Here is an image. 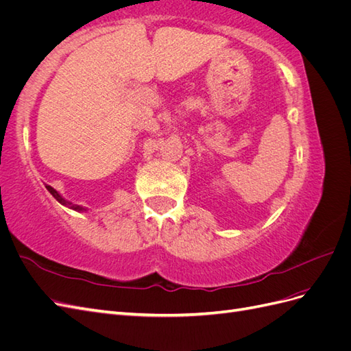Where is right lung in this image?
Masks as SVG:
<instances>
[{
  "label": "right lung",
  "mask_w": 351,
  "mask_h": 351,
  "mask_svg": "<svg viewBox=\"0 0 351 351\" xmlns=\"http://www.w3.org/2000/svg\"><path fill=\"white\" fill-rule=\"evenodd\" d=\"M47 187V190H48V192L52 195V196H54L58 202H60V204L61 205H66V206H70V208H73V209H76V210H86V209H84L83 206H79V205H71V202H69V200H66L64 197H62L58 192H57V190L54 189V187H51V186H45Z\"/></svg>",
  "instance_id": "add662e5"
}]
</instances>
